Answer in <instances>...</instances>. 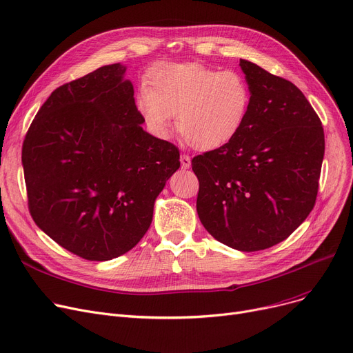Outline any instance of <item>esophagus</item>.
Listing matches in <instances>:
<instances>
[{
	"label": "esophagus",
	"mask_w": 353,
	"mask_h": 353,
	"mask_svg": "<svg viewBox=\"0 0 353 353\" xmlns=\"http://www.w3.org/2000/svg\"><path fill=\"white\" fill-rule=\"evenodd\" d=\"M180 163H181V169H189L192 164V159L188 154H181L180 156Z\"/></svg>",
	"instance_id": "1"
}]
</instances>
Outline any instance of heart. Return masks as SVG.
Segmentation results:
<instances>
[{"label": "heart", "mask_w": 353, "mask_h": 353, "mask_svg": "<svg viewBox=\"0 0 353 353\" xmlns=\"http://www.w3.org/2000/svg\"><path fill=\"white\" fill-rule=\"evenodd\" d=\"M136 108L150 132L169 136L172 114L179 136L196 150L228 144L242 128L252 92L242 74L200 64L160 63L148 71Z\"/></svg>", "instance_id": "heart-1"}]
</instances>
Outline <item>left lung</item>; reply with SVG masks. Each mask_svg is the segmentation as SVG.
Instances as JSON below:
<instances>
[{"instance_id":"obj_1","label":"left lung","mask_w":353,"mask_h":353,"mask_svg":"<svg viewBox=\"0 0 353 353\" xmlns=\"http://www.w3.org/2000/svg\"><path fill=\"white\" fill-rule=\"evenodd\" d=\"M252 99L239 133L193 157L197 214L220 243L256 252L283 242L316 201L325 134L293 83L240 60Z\"/></svg>"}]
</instances>
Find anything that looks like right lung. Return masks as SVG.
Masks as SVG:
<instances>
[{
    "instance_id": "add662e5",
    "label": "right lung",
    "mask_w": 353,
    "mask_h": 353,
    "mask_svg": "<svg viewBox=\"0 0 353 353\" xmlns=\"http://www.w3.org/2000/svg\"><path fill=\"white\" fill-rule=\"evenodd\" d=\"M124 72L121 64L104 65L55 88L23 143L31 217L85 261L132 250L180 167L179 148L143 130Z\"/></svg>"
}]
</instances>
